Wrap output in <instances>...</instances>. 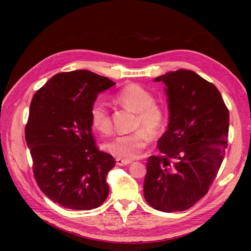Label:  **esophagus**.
Instances as JSON below:
<instances>
[{
  "label": "esophagus",
  "mask_w": 251,
  "mask_h": 251,
  "mask_svg": "<svg viewBox=\"0 0 251 251\" xmlns=\"http://www.w3.org/2000/svg\"><path fill=\"white\" fill-rule=\"evenodd\" d=\"M130 163H132L131 160H124V159H120V158H117V159H116V164H117L118 166L128 165Z\"/></svg>",
  "instance_id": "esophagus-1"
}]
</instances>
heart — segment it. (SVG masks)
<instances>
[{
    "instance_id": "b5f03b06",
    "label": "heart",
    "mask_w": 251,
    "mask_h": 251,
    "mask_svg": "<svg viewBox=\"0 0 251 251\" xmlns=\"http://www.w3.org/2000/svg\"><path fill=\"white\" fill-rule=\"evenodd\" d=\"M116 100L125 107L137 114L135 128L132 134L117 136L103 144V150L111 155L124 160H130L140 155L147 148L151 138H157L166 125L164 109L154 102V97L144 88L131 83L117 93ZM90 123L102 134L112 130V119L108 105L97 100L90 108Z\"/></svg>"
}]
</instances>
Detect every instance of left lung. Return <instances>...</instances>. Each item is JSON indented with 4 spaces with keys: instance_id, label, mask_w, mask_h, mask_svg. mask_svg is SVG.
Returning <instances> with one entry per match:
<instances>
[{
    "instance_id": "1",
    "label": "left lung",
    "mask_w": 251,
    "mask_h": 251,
    "mask_svg": "<svg viewBox=\"0 0 251 251\" xmlns=\"http://www.w3.org/2000/svg\"><path fill=\"white\" fill-rule=\"evenodd\" d=\"M166 86L169 128L158 140L143 182L151 207L183 211L207 194L225 156L229 112L217 87L191 70L155 78Z\"/></svg>"
}]
</instances>
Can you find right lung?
<instances>
[{
  "instance_id": "obj_1",
  "label": "right lung",
  "mask_w": 251,
  "mask_h": 251,
  "mask_svg": "<svg viewBox=\"0 0 251 251\" xmlns=\"http://www.w3.org/2000/svg\"><path fill=\"white\" fill-rule=\"evenodd\" d=\"M115 85L88 70L57 73L30 103L25 139L33 176L50 200L69 209L90 210L105 201L108 173L115 159L94 141L90 108L98 93Z\"/></svg>"
}]
</instances>
